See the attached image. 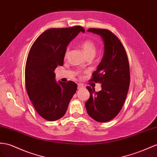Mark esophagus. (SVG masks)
<instances>
[{"instance_id": "1", "label": "esophagus", "mask_w": 157, "mask_h": 157, "mask_svg": "<svg viewBox=\"0 0 157 157\" xmlns=\"http://www.w3.org/2000/svg\"><path fill=\"white\" fill-rule=\"evenodd\" d=\"M83 87H84L82 85V84H78V90H81V89H82V88H83Z\"/></svg>"}]
</instances>
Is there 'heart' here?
Returning <instances> with one entry per match:
<instances>
[{
	"mask_svg": "<svg viewBox=\"0 0 157 157\" xmlns=\"http://www.w3.org/2000/svg\"><path fill=\"white\" fill-rule=\"evenodd\" d=\"M81 48L83 54H85L86 57H88V56H94V57L96 52V46L91 40H87L83 41L81 44ZM68 54H69V50L67 49L66 50L65 54H64V58H66Z\"/></svg>",
	"mask_w": 157,
	"mask_h": 157,
	"instance_id": "heart-1",
	"label": "heart"
}]
</instances>
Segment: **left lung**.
I'll return each instance as SVG.
<instances>
[{"instance_id":"obj_1","label":"left lung","mask_w":157,"mask_h":157,"mask_svg":"<svg viewBox=\"0 0 157 157\" xmlns=\"http://www.w3.org/2000/svg\"><path fill=\"white\" fill-rule=\"evenodd\" d=\"M87 32L101 37L104 54L90 80L101 83V90L87 86L90 97L85 106L92 119L105 123L116 117L123 105L130 83L129 63L123 44L111 31L90 29Z\"/></svg>"}]
</instances>
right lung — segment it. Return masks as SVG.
Here are the masks:
<instances>
[{
	"label": "right lung",
	"instance_id": "obj_1",
	"mask_svg": "<svg viewBox=\"0 0 157 157\" xmlns=\"http://www.w3.org/2000/svg\"><path fill=\"white\" fill-rule=\"evenodd\" d=\"M82 26L50 29L40 34L32 46L25 68L28 95L36 111L50 121L62 118L77 90L75 82H56L54 70L63 63L67 46Z\"/></svg>",
	"mask_w": 157,
	"mask_h": 157
}]
</instances>
